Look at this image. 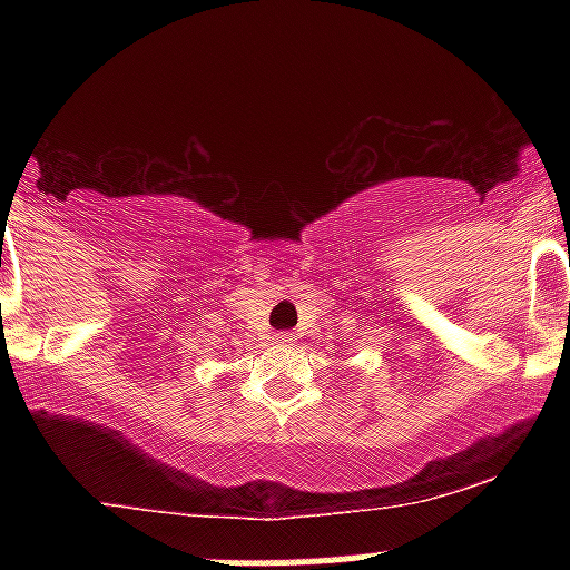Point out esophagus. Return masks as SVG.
Here are the masks:
<instances>
[{"label":"esophagus","mask_w":570,"mask_h":570,"mask_svg":"<svg viewBox=\"0 0 570 570\" xmlns=\"http://www.w3.org/2000/svg\"><path fill=\"white\" fill-rule=\"evenodd\" d=\"M273 340H276L278 345H292L294 343V337L289 335V332H286V335H284V332H276V335H273Z\"/></svg>","instance_id":"1"}]
</instances>
